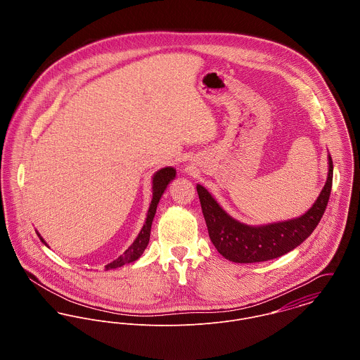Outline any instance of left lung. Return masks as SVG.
Returning a JSON list of instances; mask_svg holds the SVG:
<instances>
[{
	"instance_id": "left-lung-1",
	"label": "left lung",
	"mask_w": 360,
	"mask_h": 360,
	"mask_svg": "<svg viewBox=\"0 0 360 360\" xmlns=\"http://www.w3.org/2000/svg\"><path fill=\"white\" fill-rule=\"evenodd\" d=\"M333 186V159L328 177L317 201L308 212L288 221L252 227L230 217L202 186H197L210 241L220 255L236 263H255L283 257L302 244L317 227L328 204Z\"/></svg>"
}]
</instances>
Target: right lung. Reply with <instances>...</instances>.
I'll return each mask as SVG.
<instances>
[{"instance_id":"add662e5","label":"right lung","mask_w":360,"mask_h":360,"mask_svg":"<svg viewBox=\"0 0 360 360\" xmlns=\"http://www.w3.org/2000/svg\"><path fill=\"white\" fill-rule=\"evenodd\" d=\"M176 176V170L173 167H163L160 169L159 172H156L154 174V179H153V201H151V205L148 209V213H147V220H146V224L143 226L140 234L137 236V238L134 240V243L123 252V255L117 257L116 260L108 263L105 266V270H109V269H116V267H120L126 263H130V262H134L137 260L139 257L143 255L144 250L147 248L148 243H150V234H151V224H153V220H154L155 212H156V206L158 202L163 194V191L166 190L167 184L170 183V180H173ZM40 237V234H39ZM41 243L46 244V241L43 240V237H40ZM47 245V244H46Z\"/></svg>"}]
</instances>
